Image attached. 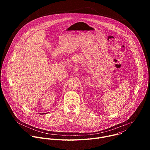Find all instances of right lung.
<instances>
[{
    "instance_id": "obj_1",
    "label": "right lung",
    "mask_w": 150,
    "mask_h": 150,
    "mask_svg": "<svg viewBox=\"0 0 150 150\" xmlns=\"http://www.w3.org/2000/svg\"><path fill=\"white\" fill-rule=\"evenodd\" d=\"M43 114H44V113H43ZM45 114H46V113H45Z\"/></svg>"
}]
</instances>
